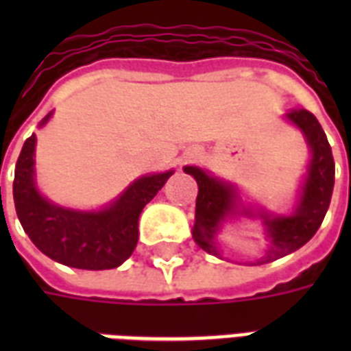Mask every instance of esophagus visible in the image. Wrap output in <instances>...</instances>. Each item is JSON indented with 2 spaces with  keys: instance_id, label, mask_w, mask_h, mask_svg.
<instances>
[{
  "instance_id": "1",
  "label": "esophagus",
  "mask_w": 351,
  "mask_h": 351,
  "mask_svg": "<svg viewBox=\"0 0 351 351\" xmlns=\"http://www.w3.org/2000/svg\"><path fill=\"white\" fill-rule=\"evenodd\" d=\"M198 151H195V149H191V151H187L186 153V158H197Z\"/></svg>"
}]
</instances>
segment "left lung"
Returning a JSON list of instances; mask_svg holds the SVG:
<instances>
[{
  "mask_svg": "<svg viewBox=\"0 0 351 351\" xmlns=\"http://www.w3.org/2000/svg\"><path fill=\"white\" fill-rule=\"evenodd\" d=\"M293 125H297L304 134L310 145L311 160L308 165V175L302 182L299 193V202L293 213L273 215L262 208H239V191L230 182L219 180L200 167L186 165L184 171L195 176L198 184L197 209H195V226L193 239L204 251L220 256L219 231L222 224L231 217H258L264 224L266 237L269 239L266 253L255 264H266L293 253L317 233L321 228L324 215L330 208L333 184H335V162L332 147L322 131L321 123L310 111L299 109L286 114Z\"/></svg>",
  "mask_w": 351,
  "mask_h": 351,
  "instance_id": "8db88e82",
  "label": "left lung"
}]
</instances>
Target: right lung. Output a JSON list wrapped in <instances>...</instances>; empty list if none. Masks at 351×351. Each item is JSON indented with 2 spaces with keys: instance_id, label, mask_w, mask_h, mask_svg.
Instances as JSON below:
<instances>
[{
  "instance_id": "obj_1",
  "label": "right lung",
  "mask_w": 351,
  "mask_h": 351,
  "mask_svg": "<svg viewBox=\"0 0 351 351\" xmlns=\"http://www.w3.org/2000/svg\"><path fill=\"white\" fill-rule=\"evenodd\" d=\"M49 112L40 125H45ZM32 134L23 143L14 173V206L25 233L52 261L78 269H112L132 255L138 219L175 171L138 178L100 211H76L43 198L34 180Z\"/></svg>"
}]
</instances>
